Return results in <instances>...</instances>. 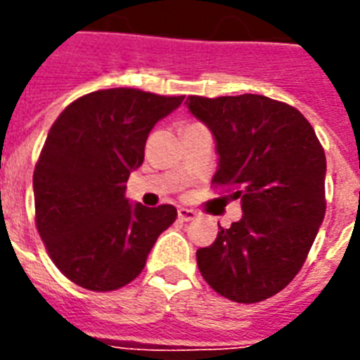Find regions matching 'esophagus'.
Masks as SVG:
<instances>
[{"label":"esophagus","instance_id":"1","mask_svg":"<svg viewBox=\"0 0 360 360\" xmlns=\"http://www.w3.org/2000/svg\"><path fill=\"white\" fill-rule=\"evenodd\" d=\"M177 217H179L181 222H191V220L196 219L198 213H196V211H194V209L179 207V211H177Z\"/></svg>","mask_w":360,"mask_h":360}]
</instances>
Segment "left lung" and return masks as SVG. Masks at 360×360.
<instances>
[{
	"label": "left lung",
	"instance_id": "left-lung-1",
	"mask_svg": "<svg viewBox=\"0 0 360 360\" xmlns=\"http://www.w3.org/2000/svg\"><path fill=\"white\" fill-rule=\"evenodd\" d=\"M186 108L214 138L213 185L240 198L243 217L196 252L219 295L259 302L301 271L325 217V151L304 115L263 95L188 97Z\"/></svg>",
	"mask_w": 360,
	"mask_h": 360
}]
</instances>
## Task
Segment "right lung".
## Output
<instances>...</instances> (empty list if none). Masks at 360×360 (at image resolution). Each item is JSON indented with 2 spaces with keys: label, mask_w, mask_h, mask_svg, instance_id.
Listing matches in <instances>:
<instances>
[{
  "label": "right lung",
  "mask_w": 360,
  "mask_h": 360,
  "mask_svg": "<svg viewBox=\"0 0 360 360\" xmlns=\"http://www.w3.org/2000/svg\"><path fill=\"white\" fill-rule=\"evenodd\" d=\"M185 97L129 87L84 95L59 114L33 174L37 230L52 262L91 291L123 288L143 271L174 205L146 207L124 196L149 132Z\"/></svg>",
  "instance_id": "1"
}]
</instances>
